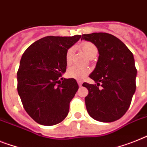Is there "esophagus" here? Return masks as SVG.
I'll use <instances>...</instances> for the list:
<instances>
[{
  "mask_svg": "<svg viewBox=\"0 0 147 147\" xmlns=\"http://www.w3.org/2000/svg\"><path fill=\"white\" fill-rule=\"evenodd\" d=\"M77 83H78V85L80 86H82V81L77 80Z\"/></svg>",
  "mask_w": 147,
  "mask_h": 147,
  "instance_id": "obj_1",
  "label": "esophagus"
}]
</instances>
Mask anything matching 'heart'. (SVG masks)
<instances>
[{"instance_id":"obj_1","label":"heart","mask_w":147,"mask_h":147,"mask_svg":"<svg viewBox=\"0 0 147 147\" xmlns=\"http://www.w3.org/2000/svg\"><path fill=\"white\" fill-rule=\"evenodd\" d=\"M80 48L89 59H92L98 53L97 47L91 42H83L81 43ZM73 55H74V48L71 47L67 49L66 53V62L67 65H70L72 62ZM88 73H89V70L86 67L72 66L67 69V76L70 78H74L80 80L84 79L88 75Z\"/></svg>"}]
</instances>
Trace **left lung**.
I'll return each instance as SVG.
<instances>
[{
    "label": "left lung",
    "instance_id": "left-lung-1",
    "mask_svg": "<svg viewBox=\"0 0 147 147\" xmlns=\"http://www.w3.org/2000/svg\"><path fill=\"white\" fill-rule=\"evenodd\" d=\"M81 40L92 42L99 53L96 67L89 75L96 84H82L88 90L85 98L87 111L97 121L114 122L128 110L135 92L134 55L119 39L107 33L82 34Z\"/></svg>",
    "mask_w": 147,
    "mask_h": 147
}]
</instances>
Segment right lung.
<instances>
[{
	"mask_svg": "<svg viewBox=\"0 0 147 147\" xmlns=\"http://www.w3.org/2000/svg\"><path fill=\"white\" fill-rule=\"evenodd\" d=\"M81 35L47 36L30 46L17 72V90L28 114L43 125L62 122L79 88L75 79L63 78L66 53Z\"/></svg>",
	"mask_w": 147,
	"mask_h": 147,
	"instance_id": "obj_1",
	"label": "right lung"
}]
</instances>
